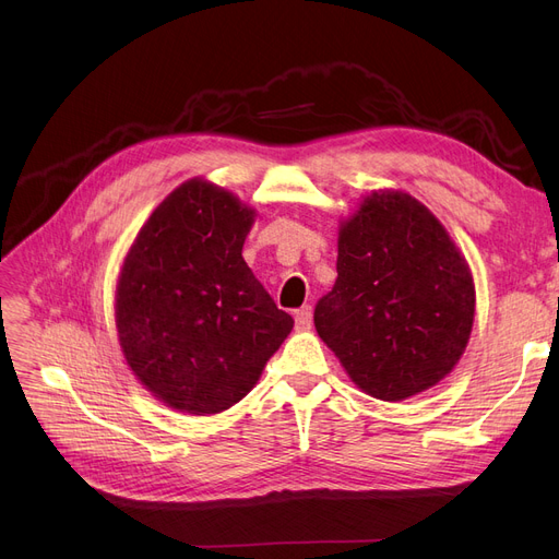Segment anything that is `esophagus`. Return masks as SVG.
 Listing matches in <instances>:
<instances>
[{"instance_id":"esophagus-1","label":"esophagus","mask_w":559,"mask_h":559,"mask_svg":"<svg viewBox=\"0 0 559 559\" xmlns=\"http://www.w3.org/2000/svg\"><path fill=\"white\" fill-rule=\"evenodd\" d=\"M310 326H312V308L306 306V308L296 310V329L298 331H308Z\"/></svg>"}]
</instances>
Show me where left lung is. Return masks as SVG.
<instances>
[{
	"label": "left lung",
	"mask_w": 559,
	"mask_h": 559,
	"mask_svg": "<svg viewBox=\"0 0 559 559\" xmlns=\"http://www.w3.org/2000/svg\"><path fill=\"white\" fill-rule=\"evenodd\" d=\"M335 267L314 326L347 376L382 401L441 382L468 343L476 292L438 218L408 193L368 195L341 228Z\"/></svg>",
	"instance_id": "8db88e82"
}]
</instances>
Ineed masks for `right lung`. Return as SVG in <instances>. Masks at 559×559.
Wrapping results in <instances>:
<instances>
[{"label":"right lung","instance_id":"add662e5","mask_svg":"<svg viewBox=\"0 0 559 559\" xmlns=\"http://www.w3.org/2000/svg\"><path fill=\"white\" fill-rule=\"evenodd\" d=\"M251 224L238 198L191 179L148 216L126 257L118 341L132 373L177 411L230 408L294 329L242 259Z\"/></svg>","mask_w":559,"mask_h":559}]
</instances>
